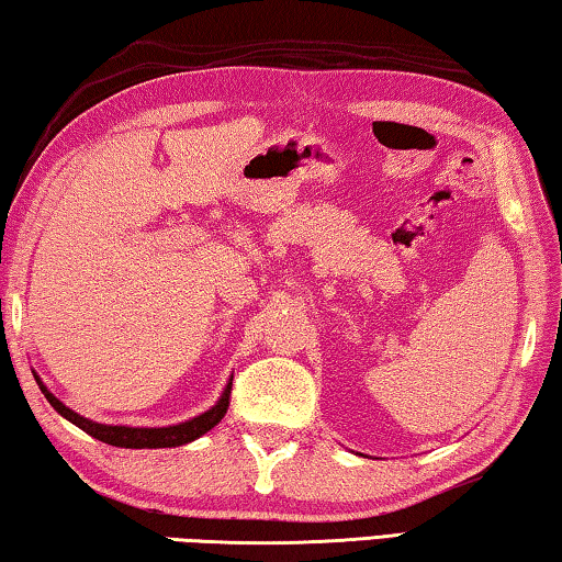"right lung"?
I'll list each match as a JSON object with an SVG mask.
<instances>
[{"mask_svg":"<svg viewBox=\"0 0 562 562\" xmlns=\"http://www.w3.org/2000/svg\"><path fill=\"white\" fill-rule=\"evenodd\" d=\"M36 384H40L42 394L46 396L56 412H59L64 418H69L71 424L79 426L81 431H87L93 439H99L109 446H119V449H173V446H183L195 439H201L203 434H207L213 426L221 422L225 416L227 406H231V389H233V379L227 382L223 396L217 398V404L207 408L205 414L190 418V422L176 424V426H160V429H138V426H111V424H97L91 418H83L81 414L71 412L69 406L61 404L49 389L42 384V379L34 374Z\"/></svg>","mask_w":562,"mask_h":562,"instance_id":"add662e5","label":"right lung"}]
</instances>
